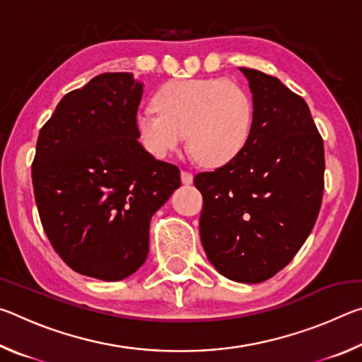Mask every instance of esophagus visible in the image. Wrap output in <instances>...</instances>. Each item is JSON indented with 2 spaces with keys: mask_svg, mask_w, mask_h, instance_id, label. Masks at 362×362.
Listing matches in <instances>:
<instances>
[{
  "mask_svg": "<svg viewBox=\"0 0 362 362\" xmlns=\"http://www.w3.org/2000/svg\"><path fill=\"white\" fill-rule=\"evenodd\" d=\"M180 177H182L183 185H192V183H193V174L188 173V170H182Z\"/></svg>",
  "mask_w": 362,
  "mask_h": 362,
  "instance_id": "34e87169",
  "label": "esophagus"
}]
</instances>
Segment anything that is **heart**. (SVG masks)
I'll use <instances>...</instances> for the list:
<instances>
[{
    "mask_svg": "<svg viewBox=\"0 0 362 362\" xmlns=\"http://www.w3.org/2000/svg\"><path fill=\"white\" fill-rule=\"evenodd\" d=\"M156 108H140L134 129L142 148L166 159L187 142L209 168L225 166L241 155L254 129L252 95L222 78L180 79L163 86Z\"/></svg>",
    "mask_w": 362,
    "mask_h": 362,
    "instance_id": "1",
    "label": "heart"
}]
</instances>
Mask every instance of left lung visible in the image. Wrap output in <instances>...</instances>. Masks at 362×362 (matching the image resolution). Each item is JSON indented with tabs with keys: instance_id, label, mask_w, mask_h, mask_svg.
<instances>
[{
	"instance_id": "8db88e82",
	"label": "left lung",
	"mask_w": 362,
	"mask_h": 362,
	"mask_svg": "<svg viewBox=\"0 0 362 362\" xmlns=\"http://www.w3.org/2000/svg\"><path fill=\"white\" fill-rule=\"evenodd\" d=\"M255 107L249 144L235 161L194 177L203 194L207 259L236 283L267 281L313 230L324 189V145L310 108L278 78L244 69Z\"/></svg>"
}]
</instances>
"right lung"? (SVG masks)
<instances>
[{
	"label": "right lung",
	"mask_w": 362,
	"mask_h": 362,
	"mask_svg": "<svg viewBox=\"0 0 362 362\" xmlns=\"http://www.w3.org/2000/svg\"><path fill=\"white\" fill-rule=\"evenodd\" d=\"M144 84L103 73L71 90L40 131L35 201L56 252L76 273L121 281L144 265L150 220L180 187V170L136 137Z\"/></svg>",
	"instance_id": "1"
}]
</instances>
